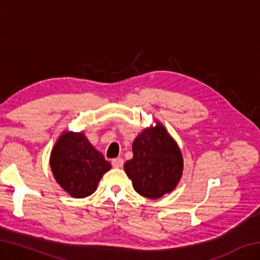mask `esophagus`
<instances>
[{"mask_svg":"<svg viewBox=\"0 0 260 260\" xmlns=\"http://www.w3.org/2000/svg\"><path fill=\"white\" fill-rule=\"evenodd\" d=\"M122 165H124V159H122V158H114V159H112V166L113 167H117V169H119V167H121Z\"/></svg>","mask_w":260,"mask_h":260,"instance_id":"1","label":"esophagus"}]
</instances>
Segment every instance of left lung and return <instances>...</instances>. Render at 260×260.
I'll return each instance as SVG.
<instances>
[{"label": "left lung", "mask_w": 260, "mask_h": 260, "mask_svg": "<svg viewBox=\"0 0 260 260\" xmlns=\"http://www.w3.org/2000/svg\"><path fill=\"white\" fill-rule=\"evenodd\" d=\"M133 158L124 170L141 196L157 200L173 191L183 171V157L164 125L144 128L133 141Z\"/></svg>", "instance_id": "left-lung-1"}]
</instances>
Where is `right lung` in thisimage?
I'll list each match as a JSON object with an SVG mask.
<instances>
[{
  "label": "right lung",
  "instance_id": "add662e5",
  "mask_svg": "<svg viewBox=\"0 0 260 260\" xmlns=\"http://www.w3.org/2000/svg\"><path fill=\"white\" fill-rule=\"evenodd\" d=\"M50 169L57 183L74 199H83L98 189L111 164L96 150L83 132L64 131L50 153Z\"/></svg>",
  "mask_w": 260,
  "mask_h": 260
}]
</instances>
